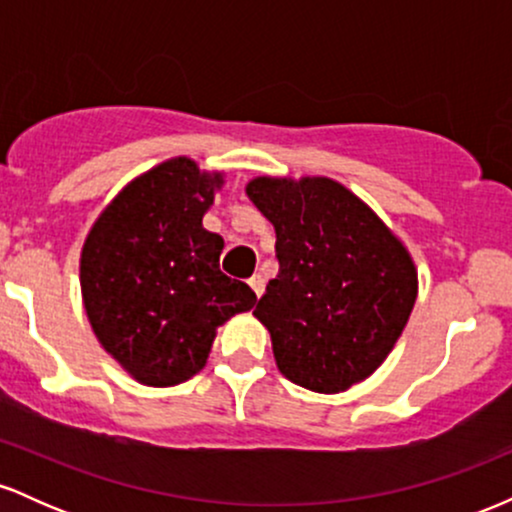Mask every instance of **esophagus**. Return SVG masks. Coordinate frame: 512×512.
<instances>
[{
  "mask_svg": "<svg viewBox=\"0 0 512 512\" xmlns=\"http://www.w3.org/2000/svg\"><path fill=\"white\" fill-rule=\"evenodd\" d=\"M248 284H250V289L255 291V296L260 298L262 293H264V279H262V276L260 274H252L250 279H248Z\"/></svg>",
  "mask_w": 512,
  "mask_h": 512,
  "instance_id": "obj_1",
  "label": "esophagus"
}]
</instances>
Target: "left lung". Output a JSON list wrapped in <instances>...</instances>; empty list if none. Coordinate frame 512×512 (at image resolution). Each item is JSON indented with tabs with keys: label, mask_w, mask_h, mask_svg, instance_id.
Returning a JSON list of instances; mask_svg holds the SVG:
<instances>
[{
	"label": "left lung",
	"mask_w": 512,
	"mask_h": 512,
	"mask_svg": "<svg viewBox=\"0 0 512 512\" xmlns=\"http://www.w3.org/2000/svg\"><path fill=\"white\" fill-rule=\"evenodd\" d=\"M248 197L276 231L279 274L252 313L276 366L322 395L349 390L385 361L414 308L407 248L330 178H257Z\"/></svg>",
	"instance_id": "1"
}]
</instances>
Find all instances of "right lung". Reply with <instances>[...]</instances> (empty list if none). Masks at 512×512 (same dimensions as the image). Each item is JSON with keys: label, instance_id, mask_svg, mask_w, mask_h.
<instances>
[{"label": "right lung", "instance_id": "right-lung-1", "mask_svg": "<svg viewBox=\"0 0 512 512\" xmlns=\"http://www.w3.org/2000/svg\"><path fill=\"white\" fill-rule=\"evenodd\" d=\"M190 158L132 180L81 250V293L103 349L139 383L168 387L207 363L216 327L257 296L219 269L223 238L202 226L221 187Z\"/></svg>", "mask_w": 512, "mask_h": 512}]
</instances>
